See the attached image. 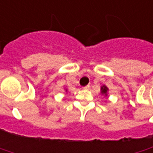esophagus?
I'll return each instance as SVG.
<instances>
[{
    "label": "esophagus",
    "instance_id": "esophagus-1",
    "mask_svg": "<svg viewBox=\"0 0 153 153\" xmlns=\"http://www.w3.org/2000/svg\"><path fill=\"white\" fill-rule=\"evenodd\" d=\"M90 85H85V86H84L83 87V89H84V90H89V89H90Z\"/></svg>",
    "mask_w": 153,
    "mask_h": 153
}]
</instances>
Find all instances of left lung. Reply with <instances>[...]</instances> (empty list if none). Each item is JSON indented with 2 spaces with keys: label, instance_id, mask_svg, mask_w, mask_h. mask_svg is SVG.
I'll return each mask as SVG.
<instances>
[{
  "label": "left lung",
  "instance_id": "left-lung-1",
  "mask_svg": "<svg viewBox=\"0 0 153 153\" xmlns=\"http://www.w3.org/2000/svg\"><path fill=\"white\" fill-rule=\"evenodd\" d=\"M108 87L103 85L102 88H101V91H102V94H104V95H107V91H108Z\"/></svg>",
  "mask_w": 153,
  "mask_h": 153
}]
</instances>
